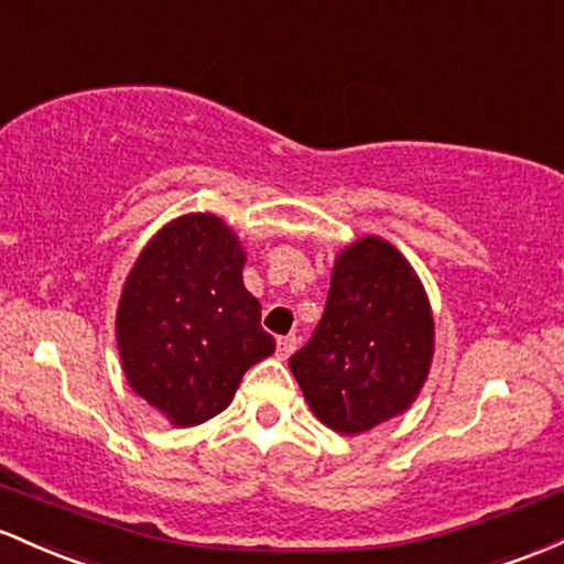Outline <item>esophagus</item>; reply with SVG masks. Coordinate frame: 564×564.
Masks as SVG:
<instances>
[{"mask_svg":"<svg viewBox=\"0 0 564 564\" xmlns=\"http://www.w3.org/2000/svg\"><path fill=\"white\" fill-rule=\"evenodd\" d=\"M295 349H299V338H295V335H282V338L276 340V354H280L282 359H288Z\"/></svg>","mask_w":564,"mask_h":564,"instance_id":"obj_1","label":"esophagus"}]
</instances>
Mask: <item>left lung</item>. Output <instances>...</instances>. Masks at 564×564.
Wrapping results in <instances>:
<instances>
[{"instance_id": "obj_1", "label": "left lung", "mask_w": 564, "mask_h": 564, "mask_svg": "<svg viewBox=\"0 0 564 564\" xmlns=\"http://www.w3.org/2000/svg\"><path fill=\"white\" fill-rule=\"evenodd\" d=\"M432 351V308L413 265L365 237L335 261L325 314L290 370L316 419L362 434L413 404Z\"/></svg>"}]
</instances>
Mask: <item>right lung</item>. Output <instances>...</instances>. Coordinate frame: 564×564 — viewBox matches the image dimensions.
Wrapping results in <instances>:
<instances>
[{
    "instance_id": "obj_1",
    "label": "right lung",
    "mask_w": 564,
    "mask_h": 564,
    "mask_svg": "<svg viewBox=\"0 0 564 564\" xmlns=\"http://www.w3.org/2000/svg\"><path fill=\"white\" fill-rule=\"evenodd\" d=\"M242 265L229 226L192 213L145 245L124 282L117 312L124 376L175 426L229 408L245 372L276 349Z\"/></svg>"
}]
</instances>
